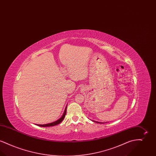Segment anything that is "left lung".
Listing matches in <instances>:
<instances>
[{
	"instance_id": "1",
	"label": "left lung",
	"mask_w": 156,
	"mask_h": 156,
	"mask_svg": "<svg viewBox=\"0 0 156 156\" xmlns=\"http://www.w3.org/2000/svg\"><path fill=\"white\" fill-rule=\"evenodd\" d=\"M94 122H96V123H102V122H97V121H95V120H93Z\"/></svg>"
}]
</instances>
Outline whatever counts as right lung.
Masks as SVG:
<instances>
[{
	"mask_svg": "<svg viewBox=\"0 0 156 156\" xmlns=\"http://www.w3.org/2000/svg\"><path fill=\"white\" fill-rule=\"evenodd\" d=\"M67 105L66 106V109H65V110H64V113H63V115H62V116H61L59 119H58L57 120L54 121V122H52V123H48V124H45V125H37L41 126V127H50V126H55V125L59 124V123H60L63 120V119H64V118H65V116H66V112H67Z\"/></svg>",
	"mask_w": 156,
	"mask_h": 156,
	"instance_id": "add662e5",
	"label": "right lung"
}]
</instances>
